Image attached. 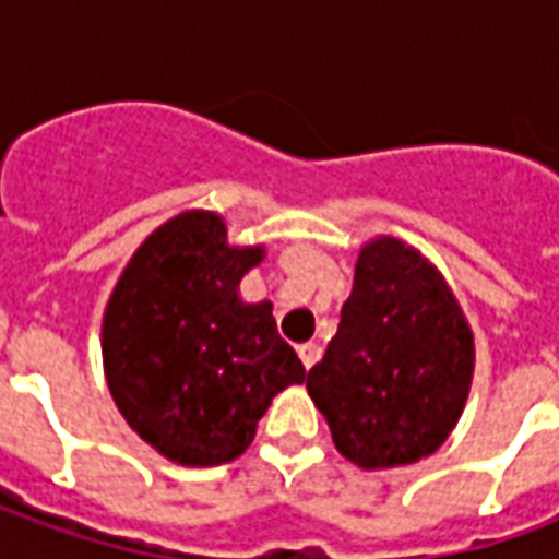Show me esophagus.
I'll list each match as a JSON object with an SVG mask.
<instances>
[{
  "label": "esophagus",
  "mask_w": 559,
  "mask_h": 559,
  "mask_svg": "<svg viewBox=\"0 0 559 559\" xmlns=\"http://www.w3.org/2000/svg\"><path fill=\"white\" fill-rule=\"evenodd\" d=\"M320 353H323V347H320L317 341H308V344L299 347V359H302L305 368H311V365H317V359H320Z\"/></svg>",
  "instance_id": "obj_1"
}]
</instances>
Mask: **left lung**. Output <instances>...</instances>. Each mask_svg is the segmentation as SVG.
<instances>
[{"label": "left lung", "instance_id": "left-lung-1", "mask_svg": "<svg viewBox=\"0 0 559 559\" xmlns=\"http://www.w3.org/2000/svg\"><path fill=\"white\" fill-rule=\"evenodd\" d=\"M473 332L433 263L395 236L359 251L350 299L308 395L362 469L416 464L445 443L473 383Z\"/></svg>", "mask_w": 559, "mask_h": 559}]
</instances>
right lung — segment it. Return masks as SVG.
<instances>
[{
    "instance_id": "add662e5",
    "label": "right lung",
    "mask_w": 559,
    "mask_h": 559,
    "mask_svg": "<svg viewBox=\"0 0 559 559\" xmlns=\"http://www.w3.org/2000/svg\"><path fill=\"white\" fill-rule=\"evenodd\" d=\"M263 245L236 248L215 212L176 215L140 245L104 308L107 386L126 421L182 467H215L251 445L281 389L305 368L272 302H242Z\"/></svg>"
}]
</instances>
